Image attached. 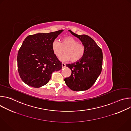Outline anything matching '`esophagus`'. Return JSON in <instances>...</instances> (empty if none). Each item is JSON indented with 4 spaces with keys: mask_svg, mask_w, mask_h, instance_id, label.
I'll list each match as a JSON object with an SVG mask.
<instances>
[{
    "mask_svg": "<svg viewBox=\"0 0 131 131\" xmlns=\"http://www.w3.org/2000/svg\"><path fill=\"white\" fill-rule=\"evenodd\" d=\"M65 66H66L65 64H64V63H62V68H64V67H65Z\"/></svg>",
    "mask_w": 131,
    "mask_h": 131,
    "instance_id": "obj_1",
    "label": "esophagus"
}]
</instances>
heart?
<instances>
[{
  "instance_id": "obj_1",
  "label": "heart",
  "mask_w": 131,
  "mask_h": 131,
  "mask_svg": "<svg viewBox=\"0 0 131 131\" xmlns=\"http://www.w3.org/2000/svg\"><path fill=\"white\" fill-rule=\"evenodd\" d=\"M52 49L57 57L61 56L64 50L65 54L60 58L63 62L69 60L72 62H77L83 58L85 52L84 45L71 37L63 38L61 42L55 40L52 43Z\"/></svg>"
}]
</instances>
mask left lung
Masks as SVG:
<instances>
[{"instance_id": "obj_1", "label": "left lung", "mask_w": 131, "mask_h": 131, "mask_svg": "<svg viewBox=\"0 0 131 131\" xmlns=\"http://www.w3.org/2000/svg\"><path fill=\"white\" fill-rule=\"evenodd\" d=\"M78 38L85 47L83 58L76 63L67 64L71 70L70 77L64 79L67 86L74 91L90 89L96 81L101 73L103 66V52L100 47L90 37L78 35L69 30Z\"/></svg>"}]
</instances>
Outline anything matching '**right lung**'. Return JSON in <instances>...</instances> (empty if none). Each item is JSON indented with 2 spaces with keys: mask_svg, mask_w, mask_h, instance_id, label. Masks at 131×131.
I'll return each instance as SVG.
<instances>
[{
  "mask_svg": "<svg viewBox=\"0 0 131 131\" xmlns=\"http://www.w3.org/2000/svg\"><path fill=\"white\" fill-rule=\"evenodd\" d=\"M63 30L29 35L18 50L17 69L22 81L40 88L48 83L52 73L62 69L61 62L54 54L52 43Z\"/></svg>",
  "mask_w": 131,
  "mask_h": 131,
  "instance_id": "obj_1",
  "label": "right lung"
}]
</instances>
